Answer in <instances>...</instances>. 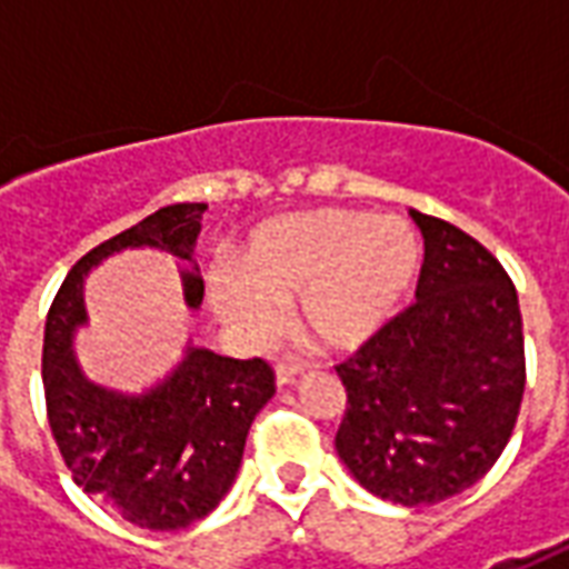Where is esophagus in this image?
Masks as SVG:
<instances>
[{"mask_svg": "<svg viewBox=\"0 0 569 569\" xmlns=\"http://www.w3.org/2000/svg\"><path fill=\"white\" fill-rule=\"evenodd\" d=\"M305 371V362H296V359H283V362H277V383L283 387V383H292Z\"/></svg>", "mask_w": 569, "mask_h": 569, "instance_id": "34e87169", "label": "esophagus"}]
</instances>
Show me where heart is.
<instances>
[{
	"mask_svg": "<svg viewBox=\"0 0 569 569\" xmlns=\"http://www.w3.org/2000/svg\"><path fill=\"white\" fill-rule=\"evenodd\" d=\"M420 261V237L396 216L292 212L249 234L237 271L216 273L212 301L240 332L264 341L280 326V301L298 296V326L317 345L350 350L393 320Z\"/></svg>",
	"mask_w": 569,
	"mask_h": 569,
	"instance_id": "obj_1",
	"label": "heart"
}]
</instances>
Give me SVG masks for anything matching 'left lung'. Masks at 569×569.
<instances>
[{"label":"left lung","instance_id":"left-lung-1","mask_svg":"<svg viewBox=\"0 0 569 569\" xmlns=\"http://www.w3.org/2000/svg\"><path fill=\"white\" fill-rule=\"evenodd\" d=\"M411 216L423 234L418 301L335 366L347 390L335 448L366 490L423 506L497 463L527 366L518 292L497 256L457 224Z\"/></svg>","mask_w":569,"mask_h":569}]
</instances>
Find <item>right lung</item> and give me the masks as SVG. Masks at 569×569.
<instances>
[{
  "label": "right lung",
  "instance_id": "add662e5",
  "mask_svg": "<svg viewBox=\"0 0 569 569\" xmlns=\"http://www.w3.org/2000/svg\"><path fill=\"white\" fill-rule=\"evenodd\" d=\"M203 210L207 203L161 207L84 252L44 320V408L60 457L88 497L146 530H179L219 506L240 469L249 427L277 390L273 369L259 357L191 347L158 387L128 396L81 375L69 335L84 322L81 280L97 261L142 243L191 259ZM182 283L186 301L198 308L203 280L186 271Z\"/></svg>",
  "mask_w": 569,
  "mask_h": 569
}]
</instances>
